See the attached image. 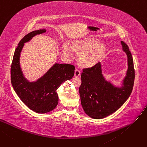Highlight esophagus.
Instances as JSON below:
<instances>
[{"instance_id": "34e87169", "label": "esophagus", "mask_w": 147, "mask_h": 147, "mask_svg": "<svg viewBox=\"0 0 147 147\" xmlns=\"http://www.w3.org/2000/svg\"><path fill=\"white\" fill-rule=\"evenodd\" d=\"M80 76V71L76 68V69L74 71V76L76 77H79Z\"/></svg>"}]
</instances>
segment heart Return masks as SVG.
I'll use <instances>...</instances> for the list:
<instances>
[{
	"label": "heart",
	"instance_id": "b5f03b06",
	"mask_svg": "<svg viewBox=\"0 0 147 147\" xmlns=\"http://www.w3.org/2000/svg\"><path fill=\"white\" fill-rule=\"evenodd\" d=\"M99 40L92 36H86L73 40L70 42V47L65 43L62 46L63 55L68 59L73 57V51L79 53L77 61L79 65L83 68L93 67L98 64L106 54V48Z\"/></svg>",
	"mask_w": 147,
	"mask_h": 147
}]
</instances>
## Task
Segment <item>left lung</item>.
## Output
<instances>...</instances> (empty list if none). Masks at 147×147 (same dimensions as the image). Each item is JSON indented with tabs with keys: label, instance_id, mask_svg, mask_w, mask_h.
<instances>
[{
	"label": "left lung",
	"instance_id": "8db88e82",
	"mask_svg": "<svg viewBox=\"0 0 147 147\" xmlns=\"http://www.w3.org/2000/svg\"><path fill=\"white\" fill-rule=\"evenodd\" d=\"M122 51L127 57L128 69L121 81V86L106 80L103 74L102 64L83 70L79 87L81 103L85 113L93 119H102L110 115L123 105L132 91L135 71L129 47L121 41Z\"/></svg>",
	"mask_w": 147,
	"mask_h": 147
}]
</instances>
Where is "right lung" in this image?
<instances>
[{"label": "right lung", "mask_w": 147, "mask_h": 147, "mask_svg": "<svg viewBox=\"0 0 147 147\" xmlns=\"http://www.w3.org/2000/svg\"><path fill=\"white\" fill-rule=\"evenodd\" d=\"M46 32L39 29L26 35L18 44L11 65V83L19 98L29 109L38 113H45L54 110L58 103L57 89L74 74V66L55 63L42 76L36 81H29L22 70L21 53L24 44L33 37Z\"/></svg>", "instance_id": "right-lung-1"}]
</instances>
